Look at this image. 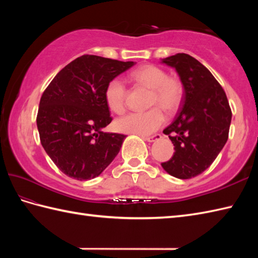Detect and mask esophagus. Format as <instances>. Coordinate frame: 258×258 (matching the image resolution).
Returning a JSON list of instances; mask_svg holds the SVG:
<instances>
[{
    "instance_id": "esophagus-1",
    "label": "esophagus",
    "mask_w": 258,
    "mask_h": 258,
    "mask_svg": "<svg viewBox=\"0 0 258 258\" xmlns=\"http://www.w3.org/2000/svg\"><path fill=\"white\" fill-rule=\"evenodd\" d=\"M162 136L161 134H155L153 136H143V140H145L146 142H149V143H153V142H156L158 140H161Z\"/></svg>"
}]
</instances>
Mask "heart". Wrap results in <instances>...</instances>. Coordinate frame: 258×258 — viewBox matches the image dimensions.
Listing matches in <instances>:
<instances>
[{
    "mask_svg": "<svg viewBox=\"0 0 258 258\" xmlns=\"http://www.w3.org/2000/svg\"><path fill=\"white\" fill-rule=\"evenodd\" d=\"M136 83L151 89L150 106H155L146 112H134L116 120L119 132L140 136L151 135L165 123V114L160 109L172 114L179 108L183 101L182 83L175 78H169L163 69L155 65H144L132 73ZM126 89L118 79L112 80L105 89V101L114 113L120 114L125 109Z\"/></svg>",
    "mask_w": 258,
    "mask_h": 258,
    "instance_id": "1",
    "label": "heart"
}]
</instances>
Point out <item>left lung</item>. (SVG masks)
Instances as JSON below:
<instances>
[{
    "label": "left lung",
    "instance_id": "obj_1",
    "mask_svg": "<svg viewBox=\"0 0 258 258\" xmlns=\"http://www.w3.org/2000/svg\"><path fill=\"white\" fill-rule=\"evenodd\" d=\"M173 68L184 87L182 106L174 122L163 131L174 145V154L162 163L164 171L187 179L211 166L228 139L232 111L225 92L204 65L188 54L161 59Z\"/></svg>",
    "mask_w": 258,
    "mask_h": 258
}]
</instances>
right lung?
<instances>
[{
    "instance_id": "obj_1",
    "label": "right lung",
    "mask_w": 258,
    "mask_h": 258,
    "mask_svg": "<svg viewBox=\"0 0 258 258\" xmlns=\"http://www.w3.org/2000/svg\"><path fill=\"white\" fill-rule=\"evenodd\" d=\"M135 64L83 55L59 71L43 93L36 118L41 144L65 175L95 178L118 154L126 136L103 131L112 122L105 89Z\"/></svg>"
}]
</instances>
